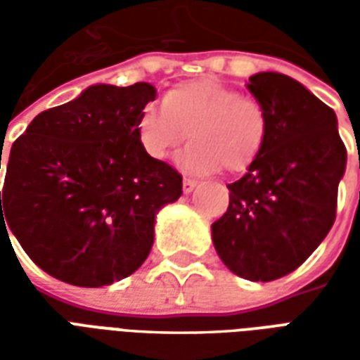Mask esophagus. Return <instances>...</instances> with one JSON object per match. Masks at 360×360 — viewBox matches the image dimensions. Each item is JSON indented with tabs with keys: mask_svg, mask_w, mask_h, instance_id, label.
Segmentation results:
<instances>
[{
	"mask_svg": "<svg viewBox=\"0 0 360 360\" xmlns=\"http://www.w3.org/2000/svg\"><path fill=\"white\" fill-rule=\"evenodd\" d=\"M196 185H198V181L188 179V177H185V179H183V193H185V195L193 193V191L196 188Z\"/></svg>",
	"mask_w": 360,
	"mask_h": 360,
	"instance_id": "34e87169",
	"label": "esophagus"
}]
</instances>
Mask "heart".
<instances>
[{"label": "heart", "mask_w": 360, "mask_h": 360, "mask_svg": "<svg viewBox=\"0 0 360 360\" xmlns=\"http://www.w3.org/2000/svg\"><path fill=\"white\" fill-rule=\"evenodd\" d=\"M188 136L181 165L195 173L245 172L255 164L268 136L262 103L229 84L198 79L173 86L162 108L146 103L136 119V139L154 160H167Z\"/></svg>", "instance_id": "obj_1"}]
</instances>
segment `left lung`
<instances>
[{
	"instance_id": "left-lung-1",
	"label": "left lung",
	"mask_w": 360,
	"mask_h": 360,
	"mask_svg": "<svg viewBox=\"0 0 360 360\" xmlns=\"http://www.w3.org/2000/svg\"><path fill=\"white\" fill-rule=\"evenodd\" d=\"M247 89L264 105L260 156L229 188L212 224L221 262L239 278L271 281L297 270L332 229L347 150L330 105L281 73H257Z\"/></svg>"
}]
</instances>
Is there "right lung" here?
<instances>
[{
	"label": "right lung",
	"mask_w": 360,
	"mask_h": 360,
	"mask_svg": "<svg viewBox=\"0 0 360 360\" xmlns=\"http://www.w3.org/2000/svg\"><path fill=\"white\" fill-rule=\"evenodd\" d=\"M154 98L148 82L94 84L38 113L13 142L0 226L5 213V229L53 278L111 285L150 255L156 214L183 195V177L136 139V119Z\"/></svg>",
	"instance_id": "obj_1"
}]
</instances>
